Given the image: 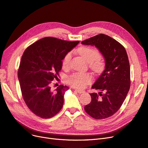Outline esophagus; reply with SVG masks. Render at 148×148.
Wrapping results in <instances>:
<instances>
[{
	"label": "esophagus",
	"mask_w": 148,
	"mask_h": 148,
	"mask_svg": "<svg viewBox=\"0 0 148 148\" xmlns=\"http://www.w3.org/2000/svg\"><path fill=\"white\" fill-rule=\"evenodd\" d=\"M75 91L78 92V93L79 94H82V93H84L85 92V91H83V90H75Z\"/></svg>",
	"instance_id": "1"
}]
</instances>
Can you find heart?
Returning a JSON list of instances; mask_svg holds the SVG:
<instances>
[{
	"instance_id": "heart-1",
	"label": "heart",
	"mask_w": 148,
	"mask_h": 148,
	"mask_svg": "<svg viewBox=\"0 0 148 148\" xmlns=\"http://www.w3.org/2000/svg\"><path fill=\"white\" fill-rule=\"evenodd\" d=\"M78 52L87 62L90 63V66L95 73L100 74L104 69V63L99 57V52L96 49L90 47H81L78 49ZM71 58V53L66 55L62 60L63 68H67L69 66ZM91 75L88 73H75L68 78V82L75 88L82 89L91 83Z\"/></svg>"
}]
</instances>
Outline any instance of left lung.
Masks as SVG:
<instances>
[{"mask_svg": "<svg viewBox=\"0 0 148 148\" xmlns=\"http://www.w3.org/2000/svg\"><path fill=\"white\" fill-rule=\"evenodd\" d=\"M95 46L105 60V69L91 88L104 91L90 93L91 101L85 106V112L96 119L112 116L122 106L130 86V64L125 48L108 35L99 34L81 42Z\"/></svg>", "mask_w": 148, "mask_h": 148, "instance_id": "1", "label": "left lung"}]
</instances>
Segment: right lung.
Instances as JSON below:
<instances>
[{
  "mask_svg": "<svg viewBox=\"0 0 148 148\" xmlns=\"http://www.w3.org/2000/svg\"><path fill=\"white\" fill-rule=\"evenodd\" d=\"M79 43L52 37L40 39L27 47L20 62L18 77L27 106L36 116L51 118L62 108L67 86L55 91L50 84L62 68V60Z\"/></svg>",
  "mask_w": 148,
  "mask_h": 148,
  "instance_id": "right-lung-1",
  "label": "right lung"
}]
</instances>
